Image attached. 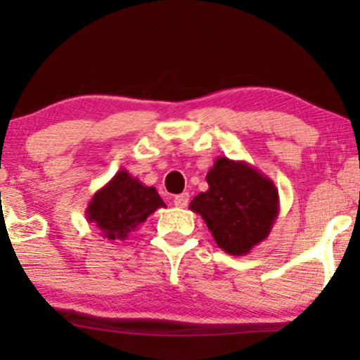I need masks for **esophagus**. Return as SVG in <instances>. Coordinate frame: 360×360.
I'll use <instances>...</instances> for the list:
<instances>
[{
  "mask_svg": "<svg viewBox=\"0 0 360 360\" xmlns=\"http://www.w3.org/2000/svg\"><path fill=\"white\" fill-rule=\"evenodd\" d=\"M188 201H190L188 193H180L174 198V205L176 206V208H185V206L188 205Z\"/></svg>",
  "mask_w": 360,
  "mask_h": 360,
  "instance_id": "1",
  "label": "esophagus"
}]
</instances>
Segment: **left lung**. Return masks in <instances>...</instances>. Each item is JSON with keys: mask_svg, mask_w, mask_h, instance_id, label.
<instances>
[{"mask_svg": "<svg viewBox=\"0 0 360 360\" xmlns=\"http://www.w3.org/2000/svg\"><path fill=\"white\" fill-rule=\"evenodd\" d=\"M208 190L190 201L219 249L245 255L269 238L278 216V190L262 172L244 160L218 157L206 174Z\"/></svg>", "mask_w": 360, "mask_h": 360, "instance_id": "obj_1", "label": "left lung"}]
</instances>
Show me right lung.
<instances>
[{
    "mask_svg": "<svg viewBox=\"0 0 360 360\" xmlns=\"http://www.w3.org/2000/svg\"><path fill=\"white\" fill-rule=\"evenodd\" d=\"M157 208H165V203L154 186L144 185L122 169L93 195L85 213L103 238L124 240Z\"/></svg>",
    "mask_w": 360,
    "mask_h": 360,
    "instance_id": "add662e5",
    "label": "right lung"
}]
</instances>
